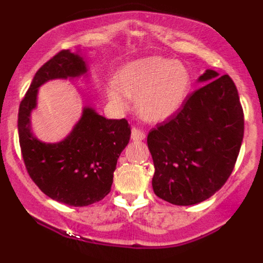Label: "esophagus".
Wrapping results in <instances>:
<instances>
[{
    "label": "esophagus",
    "mask_w": 263,
    "mask_h": 263,
    "mask_svg": "<svg viewBox=\"0 0 263 263\" xmlns=\"http://www.w3.org/2000/svg\"><path fill=\"white\" fill-rule=\"evenodd\" d=\"M144 137H146V134H144L143 131H142L141 128L138 127H134L131 131V138L134 141H142L144 140Z\"/></svg>",
    "instance_id": "1"
}]
</instances>
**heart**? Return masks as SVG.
I'll use <instances>...</instances> for the list:
<instances>
[{
    "label": "heart",
    "instance_id": "1",
    "mask_svg": "<svg viewBox=\"0 0 263 263\" xmlns=\"http://www.w3.org/2000/svg\"><path fill=\"white\" fill-rule=\"evenodd\" d=\"M190 78L186 68L173 59L148 57L128 63L108 89L117 107L127 106V98L148 121H163L176 114L188 95Z\"/></svg>",
    "mask_w": 263,
    "mask_h": 263
}]
</instances>
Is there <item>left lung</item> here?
<instances>
[{"label":"left lung","instance_id":"obj_1","mask_svg":"<svg viewBox=\"0 0 263 263\" xmlns=\"http://www.w3.org/2000/svg\"><path fill=\"white\" fill-rule=\"evenodd\" d=\"M176 114L149 131L155 194L174 205L209 199L231 176L243 138V110L235 83L208 69Z\"/></svg>","mask_w":263,"mask_h":263}]
</instances>
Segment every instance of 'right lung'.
<instances>
[{"mask_svg":"<svg viewBox=\"0 0 263 263\" xmlns=\"http://www.w3.org/2000/svg\"><path fill=\"white\" fill-rule=\"evenodd\" d=\"M86 73L83 58L60 50L44 63L20 104L18 136L29 177L45 195L71 206L98 203L110 193L116 163L131 137L127 120H107L85 107L71 134L59 143H44L31 131L29 115L38 87L52 79Z\"/></svg>","mask_w":263,"mask_h":263,"instance_id":"right-lung-1","label":"right lung"}]
</instances>
